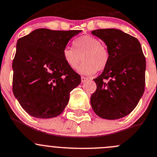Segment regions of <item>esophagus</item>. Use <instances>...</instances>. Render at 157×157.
Returning <instances> with one entry per match:
<instances>
[{
	"mask_svg": "<svg viewBox=\"0 0 157 157\" xmlns=\"http://www.w3.org/2000/svg\"><path fill=\"white\" fill-rule=\"evenodd\" d=\"M87 80H88V78H87V77H81V82H82V83H84V82L87 81Z\"/></svg>",
	"mask_w": 157,
	"mask_h": 157,
	"instance_id": "obj_1",
	"label": "esophagus"
}]
</instances>
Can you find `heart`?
I'll return each instance as SVG.
<instances>
[{
    "instance_id": "obj_1",
    "label": "heart",
    "mask_w": 157,
    "mask_h": 157,
    "mask_svg": "<svg viewBox=\"0 0 157 157\" xmlns=\"http://www.w3.org/2000/svg\"><path fill=\"white\" fill-rule=\"evenodd\" d=\"M74 45L76 49L67 46L63 51L64 59L71 69L77 68L82 57L83 62L78 69L81 74L92 75L97 70H103L107 67L109 53L98 38L92 36H82L74 41Z\"/></svg>"
}]
</instances>
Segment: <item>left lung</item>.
I'll return each instance as SVG.
<instances>
[{
    "mask_svg": "<svg viewBox=\"0 0 157 157\" xmlns=\"http://www.w3.org/2000/svg\"><path fill=\"white\" fill-rule=\"evenodd\" d=\"M91 33L106 44L109 60L102 74L94 79L97 90L90 105L101 118H123L132 112L144 93L146 59L141 45L119 29H97Z\"/></svg>",
    "mask_w": 157,
    "mask_h": 157,
    "instance_id": "8db88e82",
    "label": "left lung"
}]
</instances>
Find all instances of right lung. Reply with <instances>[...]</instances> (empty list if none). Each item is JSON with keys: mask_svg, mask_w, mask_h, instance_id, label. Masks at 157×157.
<instances>
[{"mask_svg": "<svg viewBox=\"0 0 157 157\" xmlns=\"http://www.w3.org/2000/svg\"><path fill=\"white\" fill-rule=\"evenodd\" d=\"M81 30L36 29L17 40L12 63L13 94L23 109L38 118L60 115L81 78L66 63L64 49Z\"/></svg>", "mask_w": 157, "mask_h": 157, "instance_id": "right-lung-1", "label": "right lung"}]
</instances>
